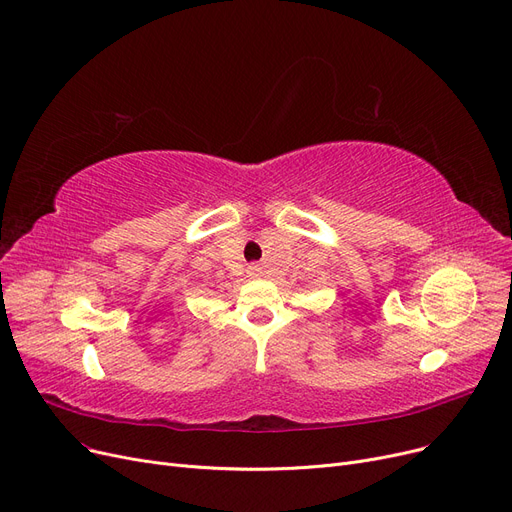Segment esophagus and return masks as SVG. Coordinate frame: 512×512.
<instances>
[{
    "instance_id": "esophagus-1",
    "label": "esophagus",
    "mask_w": 512,
    "mask_h": 512,
    "mask_svg": "<svg viewBox=\"0 0 512 512\" xmlns=\"http://www.w3.org/2000/svg\"><path fill=\"white\" fill-rule=\"evenodd\" d=\"M248 277H252V279H256V277H260V269L258 266H248Z\"/></svg>"
}]
</instances>
